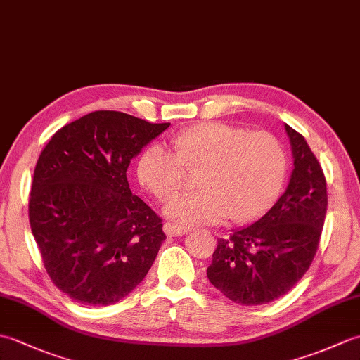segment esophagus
<instances>
[{
	"mask_svg": "<svg viewBox=\"0 0 360 360\" xmlns=\"http://www.w3.org/2000/svg\"><path fill=\"white\" fill-rule=\"evenodd\" d=\"M188 231H190V229L184 227V226H176L173 223H165L164 224V232L168 236H181V235H186Z\"/></svg>",
	"mask_w": 360,
	"mask_h": 360,
	"instance_id": "1",
	"label": "esophagus"
}]
</instances>
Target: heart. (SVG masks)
<instances>
[{
  "instance_id": "heart-1",
  "label": "heart",
  "mask_w": 360,
  "mask_h": 360,
  "mask_svg": "<svg viewBox=\"0 0 360 360\" xmlns=\"http://www.w3.org/2000/svg\"><path fill=\"white\" fill-rule=\"evenodd\" d=\"M172 153L151 145L137 160L141 184L159 201L184 190L188 174H198L201 192L167 205L178 223L215 224L231 217L250 223L277 200L285 184L288 158L281 142L266 131L207 122L172 137Z\"/></svg>"
}]
</instances>
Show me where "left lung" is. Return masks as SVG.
I'll use <instances>...</instances> for the list:
<instances>
[{"instance_id":"1","label":"left lung","mask_w":360,"mask_h":360,"mask_svg":"<svg viewBox=\"0 0 360 360\" xmlns=\"http://www.w3.org/2000/svg\"><path fill=\"white\" fill-rule=\"evenodd\" d=\"M294 155L289 186L264 217L218 240L207 277L229 300L257 307L288 294L316 257L328 195L322 165L304 137L285 125Z\"/></svg>"}]
</instances>
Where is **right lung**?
<instances>
[{
  "instance_id": "1",
  "label": "right lung",
  "mask_w": 360,
  "mask_h": 360,
  "mask_svg": "<svg viewBox=\"0 0 360 360\" xmlns=\"http://www.w3.org/2000/svg\"><path fill=\"white\" fill-rule=\"evenodd\" d=\"M168 127L94 111L60 128L38 158L29 223L46 272L74 302L117 303L155 262L162 218L131 193L127 170Z\"/></svg>"
}]
</instances>
